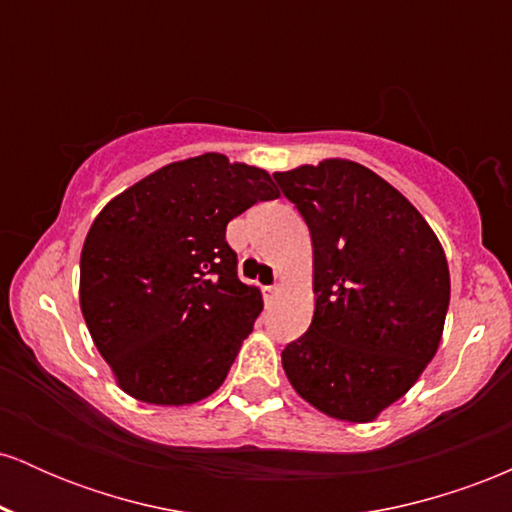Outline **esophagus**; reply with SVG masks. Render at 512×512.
<instances>
[{
  "instance_id": "obj_1",
  "label": "esophagus",
  "mask_w": 512,
  "mask_h": 512,
  "mask_svg": "<svg viewBox=\"0 0 512 512\" xmlns=\"http://www.w3.org/2000/svg\"><path fill=\"white\" fill-rule=\"evenodd\" d=\"M279 291H281V289H279V286H276V284H274V286H264V301L272 303L274 298L279 296Z\"/></svg>"
}]
</instances>
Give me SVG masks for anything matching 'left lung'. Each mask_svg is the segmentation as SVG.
<instances>
[{
  "label": "left lung",
  "instance_id": "obj_1",
  "mask_svg": "<svg viewBox=\"0 0 512 512\" xmlns=\"http://www.w3.org/2000/svg\"><path fill=\"white\" fill-rule=\"evenodd\" d=\"M313 238L315 313L281 351L286 378L322 414L368 424L407 395L443 337L448 260L402 192L344 158L274 173Z\"/></svg>",
  "mask_w": 512,
  "mask_h": 512
}]
</instances>
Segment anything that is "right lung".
Here are the masks:
<instances>
[{
	"label": "right lung",
	"mask_w": 512,
	"mask_h": 512,
	"mask_svg": "<svg viewBox=\"0 0 512 512\" xmlns=\"http://www.w3.org/2000/svg\"><path fill=\"white\" fill-rule=\"evenodd\" d=\"M276 197L267 170L204 154L158 168L96 216L81 250V313L129 397L182 407L219 390L262 313L226 226Z\"/></svg>",
	"instance_id": "obj_1"
}]
</instances>
